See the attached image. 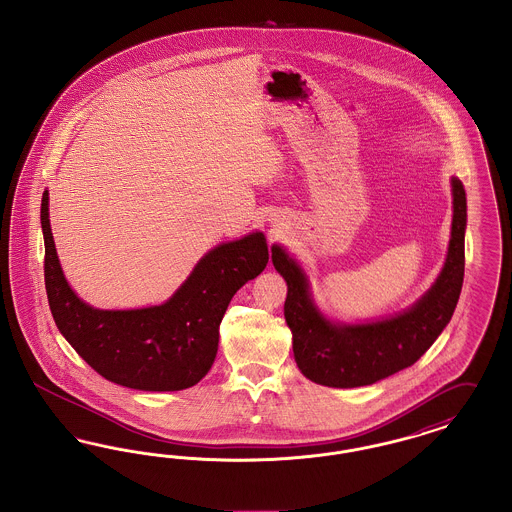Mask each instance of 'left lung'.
Returning <instances> with one entry per match:
<instances>
[{
  "label": "left lung",
  "instance_id": "left-lung-1",
  "mask_svg": "<svg viewBox=\"0 0 512 512\" xmlns=\"http://www.w3.org/2000/svg\"><path fill=\"white\" fill-rule=\"evenodd\" d=\"M453 224L445 265L434 286L411 309L395 317L336 324L311 299L305 272L280 245H272V265L288 284L284 317L293 334V357L299 370L328 388H359L414 365L455 313L464 278L466 194L451 178Z\"/></svg>",
  "mask_w": 512,
  "mask_h": 512
}]
</instances>
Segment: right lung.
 I'll list each match as a JSON object with an SVG mask.
<instances>
[{"instance_id":"right-lung-1","label":"right lung","mask_w":512,"mask_h":512,"mask_svg":"<svg viewBox=\"0 0 512 512\" xmlns=\"http://www.w3.org/2000/svg\"><path fill=\"white\" fill-rule=\"evenodd\" d=\"M42 195L44 276L59 332L105 380L142 391L195 386L215 363L219 326L230 299L268 263L263 232L211 249L169 301L132 311H101L84 303L63 276Z\"/></svg>"}]
</instances>
